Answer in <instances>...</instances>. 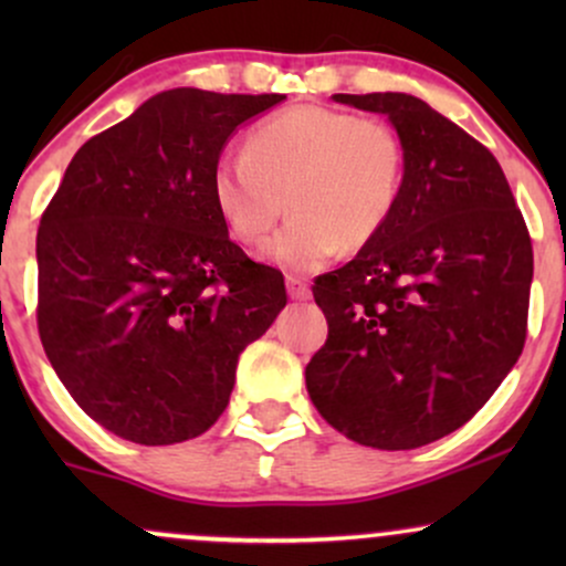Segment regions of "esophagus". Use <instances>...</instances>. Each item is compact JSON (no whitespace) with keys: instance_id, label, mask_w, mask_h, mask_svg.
Here are the masks:
<instances>
[{"instance_id":"obj_1","label":"esophagus","mask_w":566,"mask_h":566,"mask_svg":"<svg viewBox=\"0 0 566 566\" xmlns=\"http://www.w3.org/2000/svg\"><path fill=\"white\" fill-rule=\"evenodd\" d=\"M287 295L292 301H308L311 297V287L303 282L301 276H287Z\"/></svg>"}]
</instances>
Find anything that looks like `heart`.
<instances>
[{
    "label": "heart",
    "mask_w": 566,
    "mask_h": 566,
    "mask_svg": "<svg viewBox=\"0 0 566 566\" xmlns=\"http://www.w3.org/2000/svg\"><path fill=\"white\" fill-rule=\"evenodd\" d=\"M405 184V143L391 125L327 106L279 112L247 135L242 157L220 159L210 197L239 244H261L284 205L292 218L263 258L311 274L373 242Z\"/></svg>",
    "instance_id": "obj_1"
}]
</instances>
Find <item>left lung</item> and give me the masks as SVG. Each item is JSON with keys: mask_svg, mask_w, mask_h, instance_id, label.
Wrapping results in <instances>:
<instances>
[{"mask_svg": "<svg viewBox=\"0 0 566 566\" xmlns=\"http://www.w3.org/2000/svg\"><path fill=\"white\" fill-rule=\"evenodd\" d=\"M333 97L391 119L405 184L386 229L316 279L329 333L305 388L348 439L415 450L469 423L522 356L530 231L490 148L426 101Z\"/></svg>", "mask_w": 566, "mask_h": 566, "instance_id": "obj_1", "label": "left lung"}]
</instances>
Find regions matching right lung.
Masks as SVG:
<instances>
[{"instance_id": "right-lung-1", "label": "right lung", "mask_w": 566, "mask_h": 566, "mask_svg": "<svg viewBox=\"0 0 566 566\" xmlns=\"http://www.w3.org/2000/svg\"><path fill=\"white\" fill-rule=\"evenodd\" d=\"M284 95L175 87L74 154L39 220L36 324L95 423L159 447L223 415L239 354L287 303L210 197L220 151Z\"/></svg>"}]
</instances>
